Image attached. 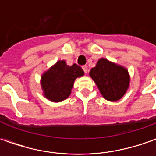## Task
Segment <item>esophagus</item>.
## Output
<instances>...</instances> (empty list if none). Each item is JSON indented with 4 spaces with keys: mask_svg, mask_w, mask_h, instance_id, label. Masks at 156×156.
I'll list each match as a JSON object with an SVG mask.
<instances>
[{
    "mask_svg": "<svg viewBox=\"0 0 156 156\" xmlns=\"http://www.w3.org/2000/svg\"><path fill=\"white\" fill-rule=\"evenodd\" d=\"M82 68H83V71H84V73H88V67H87V65H83Z\"/></svg>",
    "mask_w": 156,
    "mask_h": 156,
    "instance_id": "esophagus-1",
    "label": "esophagus"
}]
</instances>
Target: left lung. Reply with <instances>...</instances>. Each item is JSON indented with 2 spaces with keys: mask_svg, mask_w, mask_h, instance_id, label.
Masks as SVG:
<instances>
[{
  "mask_svg": "<svg viewBox=\"0 0 156 156\" xmlns=\"http://www.w3.org/2000/svg\"><path fill=\"white\" fill-rule=\"evenodd\" d=\"M90 76L105 99L110 101L122 98L129 87L128 70L103 58L98 60L96 67L91 69Z\"/></svg>",
  "mask_w": 156,
  "mask_h": 156,
  "instance_id": "8db88e82",
  "label": "left lung"
}]
</instances>
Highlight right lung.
I'll use <instances>...</instances> for the list:
<instances>
[{"label": "right lung", "instance_id": "1", "mask_svg": "<svg viewBox=\"0 0 156 156\" xmlns=\"http://www.w3.org/2000/svg\"><path fill=\"white\" fill-rule=\"evenodd\" d=\"M84 74L80 66L76 64L69 66L59 60L41 77V87L44 96L53 102L61 101L71 93L73 82Z\"/></svg>", "mask_w": 156, "mask_h": 156}]
</instances>
